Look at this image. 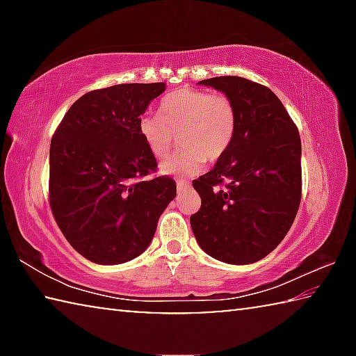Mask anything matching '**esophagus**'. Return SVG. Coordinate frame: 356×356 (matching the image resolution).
Instances as JSON below:
<instances>
[{
	"instance_id": "obj_1",
	"label": "esophagus",
	"mask_w": 356,
	"mask_h": 356,
	"mask_svg": "<svg viewBox=\"0 0 356 356\" xmlns=\"http://www.w3.org/2000/svg\"><path fill=\"white\" fill-rule=\"evenodd\" d=\"M188 186H190L188 182H184V180H179V182H177V191H179V193H185L186 190H188Z\"/></svg>"
}]
</instances>
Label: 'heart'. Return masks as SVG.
I'll use <instances>...</instances> for the list:
<instances>
[{
    "mask_svg": "<svg viewBox=\"0 0 356 356\" xmlns=\"http://www.w3.org/2000/svg\"><path fill=\"white\" fill-rule=\"evenodd\" d=\"M237 129V113L226 94L177 89L160 102L159 114H144L138 130L150 152L163 159L179 134L182 149L163 161L160 171L166 176L190 177L200 172L206 161H216L232 144Z\"/></svg>",
    "mask_w": 356,
    "mask_h": 356,
    "instance_id": "1",
    "label": "heart"
}]
</instances>
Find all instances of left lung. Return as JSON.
<instances>
[{"instance_id": "1", "label": "left lung", "mask_w": 356, "mask_h": 356, "mask_svg": "<svg viewBox=\"0 0 356 356\" xmlns=\"http://www.w3.org/2000/svg\"><path fill=\"white\" fill-rule=\"evenodd\" d=\"M200 84L232 100L237 129L213 170L193 180L201 196V209L190 218L193 234L221 262H257L281 243L298 212V129L267 86L242 76H215Z\"/></svg>"}]
</instances>
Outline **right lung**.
Returning <instances> with one entry per match:
<instances>
[{
	"mask_svg": "<svg viewBox=\"0 0 356 356\" xmlns=\"http://www.w3.org/2000/svg\"><path fill=\"white\" fill-rule=\"evenodd\" d=\"M165 83L95 89L65 113L50 144V207L59 229L88 261L116 265L146 251L176 182L160 176L138 130Z\"/></svg>",
	"mask_w": 356,
	"mask_h": 356,
	"instance_id": "add662e5",
	"label": "right lung"
}]
</instances>
